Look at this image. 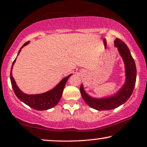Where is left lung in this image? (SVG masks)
Returning <instances> with one entry per match:
<instances>
[{
    "label": "left lung",
    "instance_id": "left-lung-1",
    "mask_svg": "<svg viewBox=\"0 0 147 147\" xmlns=\"http://www.w3.org/2000/svg\"><path fill=\"white\" fill-rule=\"evenodd\" d=\"M115 46L118 47V51L122 56L125 64L126 82L122 88L112 97L106 98H94L88 95L84 91L83 85L80 86V92L82 96L90 107L97 110H108L118 107L128 100L132 95L135 86L136 78V68L135 62L127 45L122 40L116 39L114 41Z\"/></svg>",
    "mask_w": 147,
    "mask_h": 147
}]
</instances>
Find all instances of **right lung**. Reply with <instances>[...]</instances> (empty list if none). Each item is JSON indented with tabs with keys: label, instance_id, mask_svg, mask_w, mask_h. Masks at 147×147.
<instances>
[{
	"label": "right lung",
	"instance_id": "right-lung-1",
	"mask_svg": "<svg viewBox=\"0 0 147 147\" xmlns=\"http://www.w3.org/2000/svg\"><path fill=\"white\" fill-rule=\"evenodd\" d=\"M28 43H29V42H26L22 46L21 49L24 46L27 45ZM21 49L19 51L18 55H19L20 51H21ZM15 61L16 59L14 60L13 65H12L11 73H10V78H11L12 87H13L14 92H15L17 97L21 101L27 104V105L37 110H46L50 109V108H53L57 105V104L59 102L60 99H61L66 82H67V80L69 79V78L71 76V75L63 78L53 90H50L49 92H47L45 93L41 94L28 95V94H24L23 92H22L19 90V88H18L17 84H16L14 78L12 76V69H13V66L14 63H15Z\"/></svg>",
	"mask_w": 147,
	"mask_h": 147
}]
</instances>
